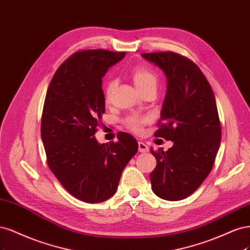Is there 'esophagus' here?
I'll return each instance as SVG.
<instances>
[{
	"label": "esophagus",
	"instance_id": "34e87169",
	"mask_svg": "<svg viewBox=\"0 0 250 250\" xmlns=\"http://www.w3.org/2000/svg\"><path fill=\"white\" fill-rule=\"evenodd\" d=\"M138 150L140 152H146V151H148V146L144 142L139 141L138 142Z\"/></svg>",
	"mask_w": 250,
	"mask_h": 250
}]
</instances>
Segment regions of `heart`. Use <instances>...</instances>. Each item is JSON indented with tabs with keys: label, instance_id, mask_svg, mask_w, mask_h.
<instances>
[{
	"label": "heart",
	"instance_id": "b5f03b06",
	"mask_svg": "<svg viewBox=\"0 0 250 250\" xmlns=\"http://www.w3.org/2000/svg\"><path fill=\"white\" fill-rule=\"evenodd\" d=\"M130 75L133 79L135 85L139 88L141 92L146 91L148 89H156L158 85V76L156 72L152 70L149 66L146 64H140V65H136L130 70ZM115 87L114 80H108L104 86V99L108 102L111 98L112 91H113ZM148 117L131 114L127 115L124 119L125 125L130 128L136 134H140L143 131V126L148 123Z\"/></svg>",
	"mask_w": 250,
	"mask_h": 250
}]
</instances>
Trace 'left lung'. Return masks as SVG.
Listing matches in <instances>:
<instances>
[{"label": "left lung", "mask_w": 250, "mask_h": 250, "mask_svg": "<svg viewBox=\"0 0 250 250\" xmlns=\"http://www.w3.org/2000/svg\"><path fill=\"white\" fill-rule=\"evenodd\" d=\"M167 77V93L156 137L173 141L164 151L150 149L157 166L151 189L162 199L188 197L211 172L221 141V125L212 87L192 60L173 52L146 53Z\"/></svg>", "instance_id": "1"}]
</instances>
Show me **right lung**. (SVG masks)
Listing matches in <instances>:
<instances>
[{"mask_svg":"<svg viewBox=\"0 0 250 250\" xmlns=\"http://www.w3.org/2000/svg\"><path fill=\"white\" fill-rule=\"evenodd\" d=\"M125 55L107 50L74 53L56 70L45 95L42 139L47 165L68 193L88 204L114 194L124 168L138 150L127 133L106 144L94 137L104 113L102 78Z\"/></svg>","mask_w":250,"mask_h":250,"instance_id":"1","label":"right lung"}]
</instances>
